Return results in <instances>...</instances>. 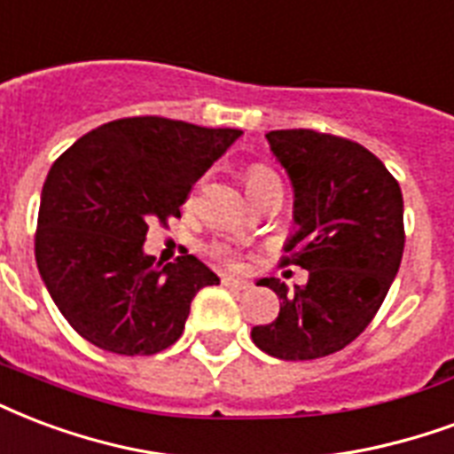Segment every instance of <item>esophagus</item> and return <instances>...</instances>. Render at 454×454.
Returning a JSON list of instances; mask_svg holds the SVG:
<instances>
[{
  "instance_id": "obj_1",
  "label": "esophagus",
  "mask_w": 454,
  "mask_h": 454,
  "mask_svg": "<svg viewBox=\"0 0 454 454\" xmlns=\"http://www.w3.org/2000/svg\"><path fill=\"white\" fill-rule=\"evenodd\" d=\"M223 285L231 289H248V282L241 278H234V275H223Z\"/></svg>"
}]
</instances>
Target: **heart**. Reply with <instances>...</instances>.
<instances>
[{
  "mask_svg": "<svg viewBox=\"0 0 454 454\" xmlns=\"http://www.w3.org/2000/svg\"><path fill=\"white\" fill-rule=\"evenodd\" d=\"M272 179H278V176L272 175L270 169L268 167H261V165H255L248 169V175H247V186L251 189V186H258V184H265V182H272ZM213 255H217V258H230V248L223 247V244H215L213 248Z\"/></svg>",
  "mask_w": 454,
  "mask_h": 454,
  "instance_id": "1",
  "label": "heart"
}]
</instances>
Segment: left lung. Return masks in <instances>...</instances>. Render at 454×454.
I'll return each mask as SVG.
<instances>
[{"label":"left lung","mask_w":454,"mask_h":454,"mask_svg":"<svg viewBox=\"0 0 454 454\" xmlns=\"http://www.w3.org/2000/svg\"><path fill=\"white\" fill-rule=\"evenodd\" d=\"M294 191L289 263L309 270L306 285H258L279 296L278 318L251 340L275 359L328 356L356 340L383 304L404 251L400 184L364 145L311 129L265 134Z\"/></svg>","instance_id":"8db88e82"}]
</instances>
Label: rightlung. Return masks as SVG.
<instances>
[{
  "label": "right lung",
  "instance_id": "obj_1",
  "mask_svg": "<svg viewBox=\"0 0 454 454\" xmlns=\"http://www.w3.org/2000/svg\"><path fill=\"white\" fill-rule=\"evenodd\" d=\"M244 131L162 117L117 119L78 138L40 196L35 261L69 325L105 352L150 356L175 344L199 289L220 285L196 255L155 263L150 220L182 217L193 184Z\"/></svg>",
  "mask_w": 454,
  "mask_h": 454
}]
</instances>
